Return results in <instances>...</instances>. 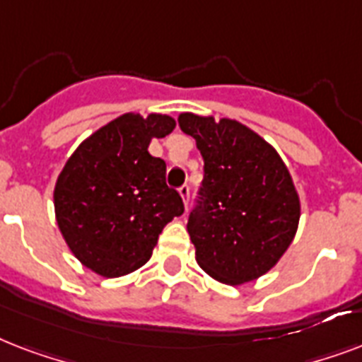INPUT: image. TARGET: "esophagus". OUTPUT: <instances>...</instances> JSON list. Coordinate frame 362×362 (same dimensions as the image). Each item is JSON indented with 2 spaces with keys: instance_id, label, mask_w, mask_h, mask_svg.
<instances>
[{
  "instance_id": "obj_1",
  "label": "esophagus",
  "mask_w": 362,
  "mask_h": 362,
  "mask_svg": "<svg viewBox=\"0 0 362 362\" xmlns=\"http://www.w3.org/2000/svg\"><path fill=\"white\" fill-rule=\"evenodd\" d=\"M178 193H180L182 203H184V206H186V209H187V203H189V186L178 187Z\"/></svg>"
}]
</instances>
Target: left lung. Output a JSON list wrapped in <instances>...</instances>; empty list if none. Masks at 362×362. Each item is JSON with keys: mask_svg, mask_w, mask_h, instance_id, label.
Instances as JSON below:
<instances>
[{"mask_svg": "<svg viewBox=\"0 0 362 362\" xmlns=\"http://www.w3.org/2000/svg\"><path fill=\"white\" fill-rule=\"evenodd\" d=\"M178 124L204 161L203 203L187 220L199 267L227 286L257 280L297 235L300 197L287 165L237 120L182 112Z\"/></svg>", "mask_w": 362, "mask_h": 362, "instance_id": "obj_1", "label": "left lung"}]
</instances>
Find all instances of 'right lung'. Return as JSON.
Here are the masks:
<instances>
[{
	"label": "right lung",
	"instance_id": "obj_1",
	"mask_svg": "<svg viewBox=\"0 0 362 362\" xmlns=\"http://www.w3.org/2000/svg\"><path fill=\"white\" fill-rule=\"evenodd\" d=\"M176 127L173 116H118L76 146L54 186L56 223L71 253L103 278H120L152 257L159 233L184 212L165 184L163 159L152 139Z\"/></svg>",
	"mask_w": 362,
	"mask_h": 362
}]
</instances>
